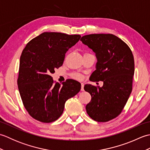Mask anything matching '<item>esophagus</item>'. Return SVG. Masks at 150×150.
Returning a JSON list of instances; mask_svg holds the SVG:
<instances>
[{
	"label": "esophagus",
	"instance_id": "esophagus-1",
	"mask_svg": "<svg viewBox=\"0 0 150 150\" xmlns=\"http://www.w3.org/2000/svg\"><path fill=\"white\" fill-rule=\"evenodd\" d=\"M84 84L81 83V91H84Z\"/></svg>",
	"mask_w": 150,
	"mask_h": 150
}]
</instances>
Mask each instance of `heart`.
<instances>
[{"label": "heart", "mask_w": 150, "mask_h": 150, "mask_svg": "<svg viewBox=\"0 0 150 150\" xmlns=\"http://www.w3.org/2000/svg\"><path fill=\"white\" fill-rule=\"evenodd\" d=\"M73 77L79 79V80H80V79H82V75L81 74H79V73H74V74H73Z\"/></svg>", "instance_id": "b5f03b06"}]
</instances>
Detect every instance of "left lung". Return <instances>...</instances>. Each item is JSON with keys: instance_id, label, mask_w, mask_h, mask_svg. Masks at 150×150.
Masks as SVG:
<instances>
[{"instance_id": "left-lung-1", "label": "left lung", "mask_w": 150, "mask_h": 150, "mask_svg": "<svg viewBox=\"0 0 150 150\" xmlns=\"http://www.w3.org/2000/svg\"><path fill=\"white\" fill-rule=\"evenodd\" d=\"M81 40L97 57L91 81L103 82L102 87L84 86L91 96L86 110L93 120L107 122L121 113L132 93L134 58L129 46L112 34L87 35Z\"/></svg>"}]
</instances>
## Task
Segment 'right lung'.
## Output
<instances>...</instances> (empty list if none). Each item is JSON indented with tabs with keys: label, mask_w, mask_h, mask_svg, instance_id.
I'll list each match as a JSON object with an SVG mask.
<instances>
[{
	"label": "right lung",
	"mask_w": 150,
	"mask_h": 150,
	"mask_svg": "<svg viewBox=\"0 0 150 150\" xmlns=\"http://www.w3.org/2000/svg\"><path fill=\"white\" fill-rule=\"evenodd\" d=\"M80 35L44 32L34 38L20 58L17 84L22 103L33 119L49 123L62 114L66 100L81 90L80 82L68 79L60 85L51 76L63 64L65 54Z\"/></svg>",
	"instance_id": "obj_1"
}]
</instances>
